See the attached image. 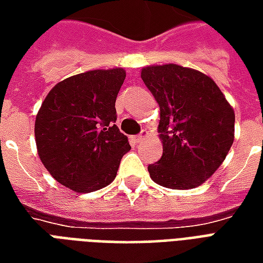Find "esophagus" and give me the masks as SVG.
Returning <instances> with one entry per match:
<instances>
[{"label":"esophagus","instance_id":"1","mask_svg":"<svg viewBox=\"0 0 263 263\" xmlns=\"http://www.w3.org/2000/svg\"><path fill=\"white\" fill-rule=\"evenodd\" d=\"M146 137H148V132L142 131V132H141V134H139V135H137V137L132 138V141H134V143H135V145H138V143L142 142L143 139H145V138H146Z\"/></svg>","mask_w":263,"mask_h":263}]
</instances>
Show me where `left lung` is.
Returning <instances> with one entry per match:
<instances>
[{
    "mask_svg": "<svg viewBox=\"0 0 263 263\" xmlns=\"http://www.w3.org/2000/svg\"><path fill=\"white\" fill-rule=\"evenodd\" d=\"M145 86L160 107L163 155L149 175L163 187H197L213 176L234 142L235 114L213 79L179 65L143 67Z\"/></svg>",
    "mask_w": 263,
    "mask_h": 263,
    "instance_id": "left-lung-1",
    "label": "left lung"
}]
</instances>
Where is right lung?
I'll use <instances>...</instances> for the list:
<instances>
[{"label": "right lung", "instance_id": "1", "mask_svg": "<svg viewBox=\"0 0 263 263\" xmlns=\"http://www.w3.org/2000/svg\"><path fill=\"white\" fill-rule=\"evenodd\" d=\"M125 70H90L58 83L35 121L37 155L43 166L76 193L108 186L131 149L115 125V100Z\"/></svg>", "mask_w": 263, "mask_h": 263}]
</instances>
